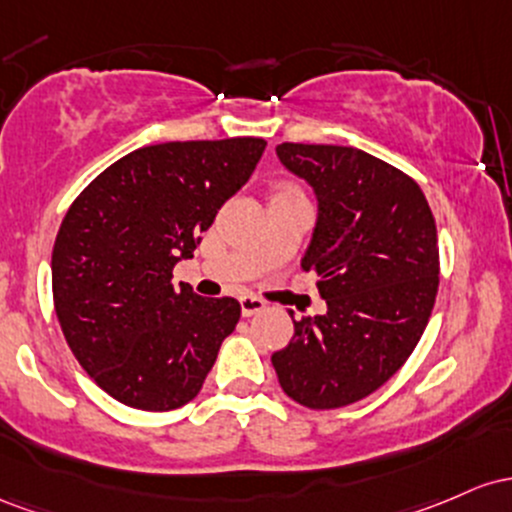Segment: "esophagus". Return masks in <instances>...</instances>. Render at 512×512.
<instances>
[{"instance_id": "esophagus-1", "label": "esophagus", "mask_w": 512, "mask_h": 512, "mask_svg": "<svg viewBox=\"0 0 512 512\" xmlns=\"http://www.w3.org/2000/svg\"><path fill=\"white\" fill-rule=\"evenodd\" d=\"M239 304H241V314H244V317H254V314L266 309V302H263L261 297H256V295L239 297Z\"/></svg>"}]
</instances>
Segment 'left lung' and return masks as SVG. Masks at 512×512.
Segmentation results:
<instances>
[{"label": "left lung", "instance_id": "8db88e82", "mask_svg": "<svg viewBox=\"0 0 512 512\" xmlns=\"http://www.w3.org/2000/svg\"><path fill=\"white\" fill-rule=\"evenodd\" d=\"M275 152L317 195L302 268L317 271L329 309L295 321L271 360L297 404L341 409L380 389L421 341L438 295V229L418 183L363 149L283 142Z\"/></svg>", "mask_w": 512, "mask_h": 512}]
</instances>
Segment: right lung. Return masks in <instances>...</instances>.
<instances>
[{
	"instance_id": "obj_1",
	"label": "right lung",
	"mask_w": 512,
	"mask_h": 512,
	"mask_svg": "<svg viewBox=\"0 0 512 512\" xmlns=\"http://www.w3.org/2000/svg\"><path fill=\"white\" fill-rule=\"evenodd\" d=\"M263 149L261 137L135 149L67 210L53 246L55 314L86 375L120 404L171 411L198 396L241 307L174 287L171 271Z\"/></svg>"
}]
</instances>
